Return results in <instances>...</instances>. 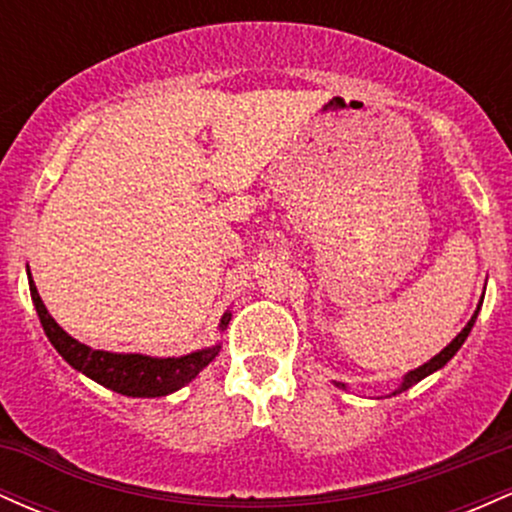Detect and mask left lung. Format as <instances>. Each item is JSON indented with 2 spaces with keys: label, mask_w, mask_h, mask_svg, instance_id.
<instances>
[{
  "label": "left lung",
  "mask_w": 512,
  "mask_h": 512,
  "mask_svg": "<svg viewBox=\"0 0 512 512\" xmlns=\"http://www.w3.org/2000/svg\"><path fill=\"white\" fill-rule=\"evenodd\" d=\"M481 301H484V296H481ZM481 301H479V305H477V310H474V315H472V320L467 322V325H464V330L457 334L455 339H452V342L445 346L443 351H440V354H436L431 358V361H426L424 366H419V368H414V370H409L407 375H404L402 378V383H399V387L395 392H392V395H399V392H404V390H409L411 385H416V383H421V380L424 378H428V375L431 373H436V370H440L445 366V363L450 361L452 356L457 354V351H460V346L464 344V339L469 337V332H472V327H474V322H477V315H479V310H481ZM337 387H342V390H346V385L344 383H334Z\"/></svg>",
  "instance_id": "8db88e82"
}]
</instances>
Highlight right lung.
<instances>
[{
	"instance_id": "right-lung-1",
	"label": "right lung",
	"mask_w": 512,
	"mask_h": 512,
	"mask_svg": "<svg viewBox=\"0 0 512 512\" xmlns=\"http://www.w3.org/2000/svg\"><path fill=\"white\" fill-rule=\"evenodd\" d=\"M28 286H31V298L35 310H38L40 325L48 334L50 344L55 346L57 354L69 363L74 370L84 373L86 378L96 380L98 385L108 390L120 392L127 397H166L170 392L180 390L197 378L199 370L207 368L221 351V342L207 349H197L185 356H146V354H113V351L91 349V346L76 342L55 322L48 313L43 298L33 284L31 269H28ZM231 322V313H223L219 330L223 332Z\"/></svg>"
}]
</instances>
